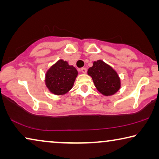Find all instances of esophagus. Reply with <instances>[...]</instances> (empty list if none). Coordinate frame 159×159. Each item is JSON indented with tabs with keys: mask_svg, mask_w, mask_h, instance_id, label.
<instances>
[{
	"mask_svg": "<svg viewBox=\"0 0 159 159\" xmlns=\"http://www.w3.org/2000/svg\"><path fill=\"white\" fill-rule=\"evenodd\" d=\"M80 71H81L83 74H85L87 72V69L84 68V67H82V68L80 69Z\"/></svg>",
	"mask_w": 159,
	"mask_h": 159,
	"instance_id": "34e87169",
	"label": "esophagus"
}]
</instances>
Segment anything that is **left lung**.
I'll return each instance as SVG.
<instances>
[{
	"mask_svg": "<svg viewBox=\"0 0 159 159\" xmlns=\"http://www.w3.org/2000/svg\"><path fill=\"white\" fill-rule=\"evenodd\" d=\"M88 74L92 77L97 90L104 95H114L120 88V79L117 73L103 61L93 62Z\"/></svg>",
	"mask_w": 159,
	"mask_h": 159,
	"instance_id": "1",
	"label": "left lung"
}]
</instances>
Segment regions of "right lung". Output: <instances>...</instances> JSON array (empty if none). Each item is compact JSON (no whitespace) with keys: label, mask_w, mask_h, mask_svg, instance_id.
Segmentation results:
<instances>
[{"label":"right lung","mask_w":159,"mask_h":159,"mask_svg":"<svg viewBox=\"0 0 159 159\" xmlns=\"http://www.w3.org/2000/svg\"><path fill=\"white\" fill-rule=\"evenodd\" d=\"M77 74V69L73 66L59 60L47 71L45 84L53 94L64 95L72 88Z\"/></svg>","instance_id":"add662e5"}]
</instances>
